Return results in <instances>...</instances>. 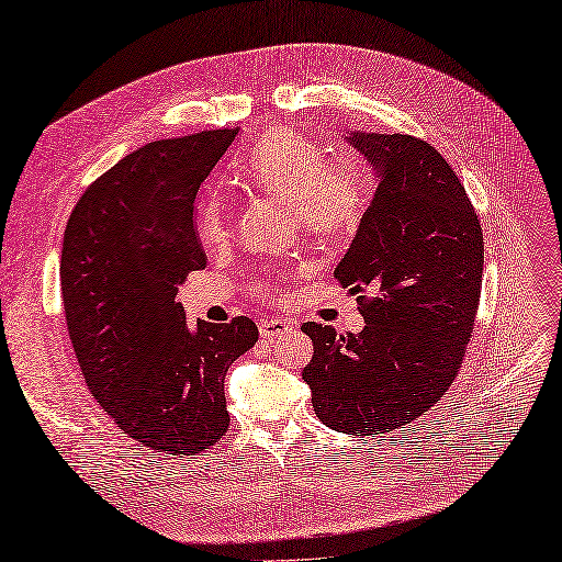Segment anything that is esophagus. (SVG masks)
<instances>
[{
  "label": "esophagus",
  "instance_id": "34e87169",
  "mask_svg": "<svg viewBox=\"0 0 562 562\" xmlns=\"http://www.w3.org/2000/svg\"><path fill=\"white\" fill-rule=\"evenodd\" d=\"M293 330V326H291V321H285V318H265V321H260V335L262 337H281V335H285V333H291Z\"/></svg>",
  "mask_w": 562,
  "mask_h": 562
}]
</instances>
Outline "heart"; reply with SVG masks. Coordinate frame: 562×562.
I'll return each instance as SVG.
<instances>
[{"mask_svg": "<svg viewBox=\"0 0 562 562\" xmlns=\"http://www.w3.org/2000/svg\"><path fill=\"white\" fill-rule=\"evenodd\" d=\"M244 178L269 196L291 203L300 227L312 236L353 229L370 201V176L356 159H333L304 135L269 131L244 164ZM199 234L206 244L227 236V209L217 196L201 203Z\"/></svg>", "mask_w": 562, "mask_h": 562, "instance_id": "heart-1", "label": "heart"}]
</instances>
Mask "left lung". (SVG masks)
<instances>
[{
	"mask_svg": "<svg viewBox=\"0 0 562 562\" xmlns=\"http://www.w3.org/2000/svg\"><path fill=\"white\" fill-rule=\"evenodd\" d=\"M375 173V192L339 285L359 295L366 326L337 335L310 321L314 356L302 370L314 413L356 436L405 427L452 384L473 330L483 281V232L452 166L401 133L347 131Z\"/></svg>",
	"mask_w": 562,
	"mask_h": 562,
	"instance_id": "1",
	"label": "left lung"
}]
</instances>
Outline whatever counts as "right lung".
Here are the masks:
<instances>
[{
	"mask_svg": "<svg viewBox=\"0 0 562 562\" xmlns=\"http://www.w3.org/2000/svg\"><path fill=\"white\" fill-rule=\"evenodd\" d=\"M236 131L155 140L100 176L67 220L60 285L79 368L140 446L209 450L229 427L227 368L258 342L246 316L187 323L178 285L206 267L194 201Z\"/></svg>",
	"mask_w": 562,
	"mask_h": 562,
	"instance_id": "right-lung-1",
	"label": "right lung"
}]
</instances>
